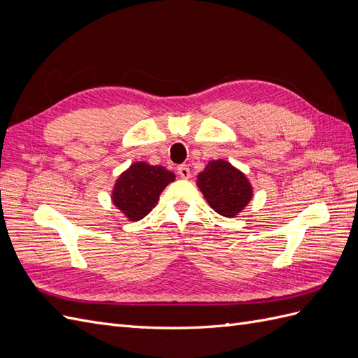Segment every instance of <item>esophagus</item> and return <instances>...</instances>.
Wrapping results in <instances>:
<instances>
[{"label": "esophagus", "mask_w": 358, "mask_h": 358, "mask_svg": "<svg viewBox=\"0 0 358 358\" xmlns=\"http://www.w3.org/2000/svg\"><path fill=\"white\" fill-rule=\"evenodd\" d=\"M178 173H179L182 179H189V178H191L189 167H188V166H185V164H182V166H179V167H178Z\"/></svg>", "instance_id": "1"}]
</instances>
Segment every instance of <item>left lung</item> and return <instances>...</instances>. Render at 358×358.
I'll return each instance as SVG.
<instances>
[{
    "mask_svg": "<svg viewBox=\"0 0 358 358\" xmlns=\"http://www.w3.org/2000/svg\"><path fill=\"white\" fill-rule=\"evenodd\" d=\"M197 185L210 208L233 218L252 199V187L241 170L224 159L210 161L197 176Z\"/></svg>",
    "mask_w": 358,
    "mask_h": 358,
    "instance_id": "1",
    "label": "left lung"
}]
</instances>
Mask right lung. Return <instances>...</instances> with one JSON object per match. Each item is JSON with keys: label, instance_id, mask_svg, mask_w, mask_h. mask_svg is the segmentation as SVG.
<instances>
[{"label": "right lung", "instance_id": "right-lung-1", "mask_svg": "<svg viewBox=\"0 0 358 358\" xmlns=\"http://www.w3.org/2000/svg\"><path fill=\"white\" fill-rule=\"evenodd\" d=\"M173 180L175 173L166 167L134 162L117 178L112 191L113 204L129 221H140L152 210L162 189Z\"/></svg>", "mask_w": 358, "mask_h": 358}]
</instances>
